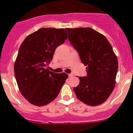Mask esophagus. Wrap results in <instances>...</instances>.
I'll use <instances>...</instances> for the list:
<instances>
[{
    "label": "esophagus",
    "mask_w": 133,
    "mask_h": 133,
    "mask_svg": "<svg viewBox=\"0 0 133 133\" xmlns=\"http://www.w3.org/2000/svg\"><path fill=\"white\" fill-rule=\"evenodd\" d=\"M68 75H69V77H72L73 76V73H71V74H69Z\"/></svg>",
    "instance_id": "34e87169"
}]
</instances>
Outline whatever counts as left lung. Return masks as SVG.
<instances>
[{
	"instance_id": "1",
	"label": "left lung",
	"mask_w": 133,
	"mask_h": 133,
	"mask_svg": "<svg viewBox=\"0 0 133 133\" xmlns=\"http://www.w3.org/2000/svg\"><path fill=\"white\" fill-rule=\"evenodd\" d=\"M68 40L77 50L88 76L73 88L78 100L96 106L106 101L116 84L117 57L104 35L91 28H66Z\"/></svg>"
}]
</instances>
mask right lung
Returning a JSON list of instances; mask_svg holds the SVG:
<instances>
[{"mask_svg": "<svg viewBox=\"0 0 133 133\" xmlns=\"http://www.w3.org/2000/svg\"><path fill=\"white\" fill-rule=\"evenodd\" d=\"M67 38L64 29L41 28L21 44L15 62V76L20 92L30 104L43 106L58 96L68 75L53 73L46 66L56 48Z\"/></svg>", "mask_w": 133, "mask_h": 133, "instance_id": "right-lung-1", "label": "right lung"}]
</instances>
